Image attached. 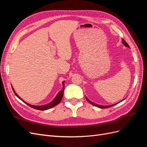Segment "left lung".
Masks as SVG:
<instances>
[{"instance_id": "1", "label": "left lung", "mask_w": 147, "mask_h": 147, "mask_svg": "<svg viewBox=\"0 0 147 147\" xmlns=\"http://www.w3.org/2000/svg\"><path fill=\"white\" fill-rule=\"evenodd\" d=\"M122 43H123V45L125 46V47H129V48H130L129 47V45L128 44L126 43V42L124 40L123 38L122 39ZM86 99H87V100L88 101V102H90V104H91L92 105H94V106H96V107H99V108H100V109H107V108H109V107H112V106H113V105H115V104H113V105H107V106H103V105H97V104H94V103H93V102H92L91 101H90V100H89L87 97H86Z\"/></svg>"}]
</instances>
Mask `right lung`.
Wrapping results in <instances>:
<instances>
[{
	"instance_id": "add662e5",
	"label": "right lung",
	"mask_w": 147,
	"mask_h": 147,
	"mask_svg": "<svg viewBox=\"0 0 147 147\" xmlns=\"http://www.w3.org/2000/svg\"><path fill=\"white\" fill-rule=\"evenodd\" d=\"M64 82L65 81H63V90H62L61 91H60L58 93H57V94L56 95V96L55 97V98L53 99L51 102H50L49 104H47L46 105H30L28 103H27V102H24L23 99H22L21 97L18 95L16 92L15 91L14 89H13V88L11 86L12 89H13V92H14V93L15 94V95L18 97V98L20 99H21L22 101L24 102V103H26V104H27L28 105H29V107H32L34 109H36V110H48V109H50L52 107H55L56 105H57V104H58L59 102L61 101L62 99H63V93H64Z\"/></svg>"
}]
</instances>
